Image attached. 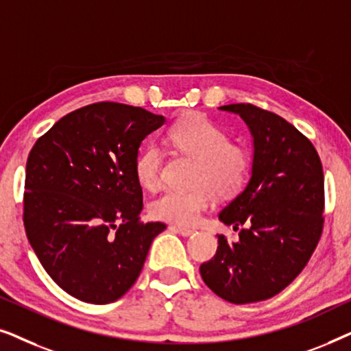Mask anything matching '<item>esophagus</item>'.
<instances>
[{
    "label": "esophagus",
    "mask_w": 351,
    "mask_h": 351,
    "mask_svg": "<svg viewBox=\"0 0 351 351\" xmlns=\"http://www.w3.org/2000/svg\"><path fill=\"white\" fill-rule=\"evenodd\" d=\"M171 230H174V232L180 233L182 237H190V234L195 233L193 228H186V227H176V225H172V227H169Z\"/></svg>",
    "instance_id": "34e87169"
}]
</instances>
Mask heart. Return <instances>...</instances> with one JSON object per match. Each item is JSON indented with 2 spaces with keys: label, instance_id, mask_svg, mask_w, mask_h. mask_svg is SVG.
Here are the masks:
<instances>
[{
  "label": "heart",
  "instance_id": "heart-1",
  "mask_svg": "<svg viewBox=\"0 0 351 351\" xmlns=\"http://www.w3.org/2000/svg\"><path fill=\"white\" fill-rule=\"evenodd\" d=\"M176 152L196 160L190 190H165L150 203V214L158 220L193 225L213 204L214 193L232 198L246 186L252 169L247 148L230 143L228 134L201 113L182 118L169 129ZM162 152L155 145L142 150L134 162V174L143 189L160 185Z\"/></svg>",
  "mask_w": 351,
  "mask_h": 351
}]
</instances>
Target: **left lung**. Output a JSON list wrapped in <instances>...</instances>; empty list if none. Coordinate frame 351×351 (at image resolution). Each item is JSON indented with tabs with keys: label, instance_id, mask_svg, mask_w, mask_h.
Segmentation results:
<instances>
[{
	"label": "left lung",
	"instance_id": "8db88e82",
	"mask_svg": "<svg viewBox=\"0 0 351 351\" xmlns=\"http://www.w3.org/2000/svg\"><path fill=\"white\" fill-rule=\"evenodd\" d=\"M254 138L251 179L219 219L239 230L219 234L215 256L199 267L203 281L232 304L280 294L299 276L323 233L324 174L318 152L285 118L251 104L223 105Z\"/></svg>",
	"mask_w": 351,
	"mask_h": 351
}]
</instances>
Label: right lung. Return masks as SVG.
I'll list each match as a JSON object with an SVG mask.
<instances>
[{
  "label": "right lung",
  "instance_id": "right-lung-1",
  "mask_svg": "<svg viewBox=\"0 0 351 351\" xmlns=\"http://www.w3.org/2000/svg\"><path fill=\"white\" fill-rule=\"evenodd\" d=\"M161 114L99 102L59 119L27 160L23 225L36 257L65 292L88 304L118 300L166 228L141 222L138 148Z\"/></svg>",
  "mask_w": 351,
  "mask_h": 351
}]
</instances>
